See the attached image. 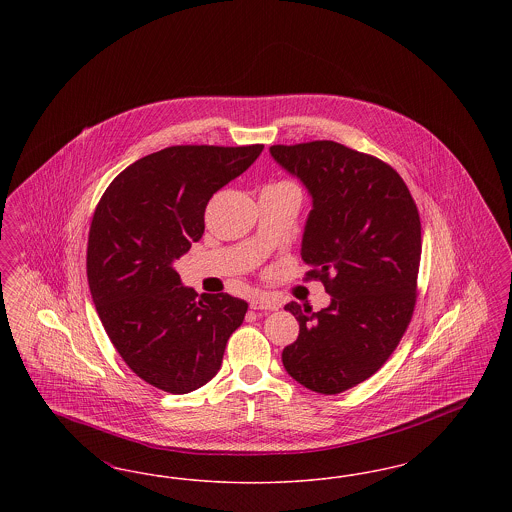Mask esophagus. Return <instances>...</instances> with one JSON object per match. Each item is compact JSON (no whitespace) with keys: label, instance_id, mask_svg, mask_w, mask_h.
Here are the masks:
<instances>
[{"label":"esophagus","instance_id":"34e87169","mask_svg":"<svg viewBox=\"0 0 512 512\" xmlns=\"http://www.w3.org/2000/svg\"><path fill=\"white\" fill-rule=\"evenodd\" d=\"M249 307L255 311H276L280 307V301L268 297L265 293H255L249 301Z\"/></svg>","mask_w":512,"mask_h":512}]
</instances>
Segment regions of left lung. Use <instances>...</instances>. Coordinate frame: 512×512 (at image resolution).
Segmentation results:
<instances>
[{
    "instance_id": "left-lung-1",
    "label": "left lung",
    "mask_w": 512,
    "mask_h": 512,
    "mask_svg": "<svg viewBox=\"0 0 512 512\" xmlns=\"http://www.w3.org/2000/svg\"><path fill=\"white\" fill-rule=\"evenodd\" d=\"M274 161L313 197L301 259L332 301L311 313L288 303L299 336L282 363L307 390L336 395L390 359L416 303L420 217L388 163L330 140L272 146Z\"/></svg>"
}]
</instances>
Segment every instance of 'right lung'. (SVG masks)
Returning a JSON list of instances; mask_svg holds the SVG:
<instances>
[{
	"mask_svg": "<svg viewBox=\"0 0 512 512\" xmlns=\"http://www.w3.org/2000/svg\"><path fill=\"white\" fill-rule=\"evenodd\" d=\"M263 147H165L126 167L99 199L88 236L90 293L122 361L159 390L205 386L244 322V299L199 297L172 263L203 236L209 199Z\"/></svg>",
	"mask_w": 512,
	"mask_h": 512,
	"instance_id": "1",
	"label": "right lung"
}]
</instances>
